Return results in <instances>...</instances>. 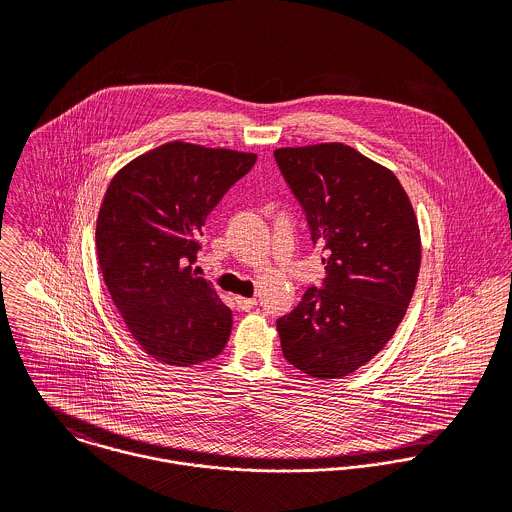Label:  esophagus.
<instances>
[{
  "instance_id": "obj_1",
  "label": "esophagus",
  "mask_w": 512,
  "mask_h": 512,
  "mask_svg": "<svg viewBox=\"0 0 512 512\" xmlns=\"http://www.w3.org/2000/svg\"><path fill=\"white\" fill-rule=\"evenodd\" d=\"M234 303H236V307H238L240 311H248V309H252V307L258 305L256 297H240V295L234 297Z\"/></svg>"
}]
</instances>
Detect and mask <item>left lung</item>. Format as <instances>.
<instances>
[{"instance_id":"obj_1","label":"left lung","mask_w":512,"mask_h":512,"mask_svg":"<svg viewBox=\"0 0 512 512\" xmlns=\"http://www.w3.org/2000/svg\"><path fill=\"white\" fill-rule=\"evenodd\" d=\"M278 167L325 250L323 290L278 319L284 357L313 378H341L392 339L416 290L422 240L412 203L384 165L339 142L280 147Z\"/></svg>"}]
</instances>
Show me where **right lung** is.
<instances>
[{"instance_id":"right-lung-1","label":"right lung","mask_w":512,"mask_h":512,"mask_svg":"<svg viewBox=\"0 0 512 512\" xmlns=\"http://www.w3.org/2000/svg\"><path fill=\"white\" fill-rule=\"evenodd\" d=\"M256 153L167 142L124 165L96 219L104 284L130 335L153 359L201 365L222 353L232 313L191 264L222 195Z\"/></svg>"}]
</instances>
